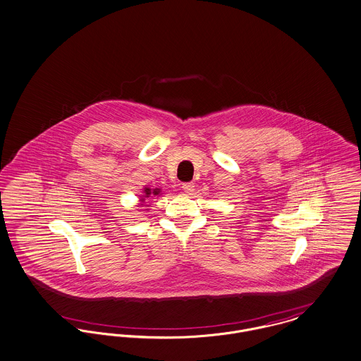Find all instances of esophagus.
Returning a JSON list of instances; mask_svg holds the SVG:
<instances>
[{
	"mask_svg": "<svg viewBox=\"0 0 361 361\" xmlns=\"http://www.w3.org/2000/svg\"><path fill=\"white\" fill-rule=\"evenodd\" d=\"M182 189L186 192H192V190H194V183H192V182H186V183L182 185Z\"/></svg>",
	"mask_w": 361,
	"mask_h": 361,
	"instance_id": "1",
	"label": "esophagus"
}]
</instances>
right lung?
Wrapping results in <instances>:
<instances>
[{"label":"right lung","instance_id":"obj_1","mask_svg":"<svg viewBox=\"0 0 361 361\" xmlns=\"http://www.w3.org/2000/svg\"><path fill=\"white\" fill-rule=\"evenodd\" d=\"M145 194H146V197H149V194H150V189H145ZM153 194H159V190H154ZM144 201V200H142Z\"/></svg>","mask_w":361,"mask_h":361}]
</instances>
